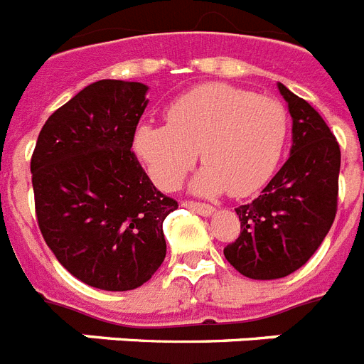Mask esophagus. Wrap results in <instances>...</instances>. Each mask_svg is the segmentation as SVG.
<instances>
[{
    "label": "esophagus",
    "mask_w": 364,
    "mask_h": 364,
    "mask_svg": "<svg viewBox=\"0 0 364 364\" xmlns=\"http://www.w3.org/2000/svg\"><path fill=\"white\" fill-rule=\"evenodd\" d=\"M182 206L188 208V210H191V212H197L198 215H203V217H210V215H213V212H215V208L208 206V204L189 203V200H186V203H182Z\"/></svg>",
    "instance_id": "1"
}]
</instances>
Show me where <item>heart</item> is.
Listing matches in <instances>:
<instances>
[{"label": "heart", "mask_w": 364, "mask_h": 364, "mask_svg": "<svg viewBox=\"0 0 364 364\" xmlns=\"http://www.w3.org/2000/svg\"><path fill=\"white\" fill-rule=\"evenodd\" d=\"M289 132L285 107L237 86L210 82L176 99L167 123L136 129L134 152L152 182L176 189L197 151L206 164L191 180V191L217 197H247L271 178Z\"/></svg>", "instance_id": "obj_1"}]
</instances>
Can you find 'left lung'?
I'll list each match as a JSON object with an SVG mask.
<instances>
[{"label":"left lung","mask_w":364,"mask_h":364,"mask_svg":"<svg viewBox=\"0 0 364 364\" xmlns=\"http://www.w3.org/2000/svg\"><path fill=\"white\" fill-rule=\"evenodd\" d=\"M293 119V145L282 169L252 203L239 206L241 234L225 248L235 271L276 279L316 252L337 213L341 149L321 114L278 82Z\"/></svg>","instance_id":"1"}]
</instances>
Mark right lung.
<instances>
[{
  "label": "right lung",
  "instance_id": "add662e5",
  "mask_svg": "<svg viewBox=\"0 0 364 364\" xmlns=\"http://www.w3.org/2000/svg\"><path fill=\"white\" fill-rule=\"evenodd\" d=\"M149 86L102 79L53 112L31 158L40 232L90 287L130 291L166 257L164 219L178 204L158 191L130 149Z\"/></svg>",
  "mask_w": 364,
  "mask_h": 364
}]
</instances>
